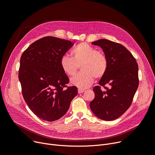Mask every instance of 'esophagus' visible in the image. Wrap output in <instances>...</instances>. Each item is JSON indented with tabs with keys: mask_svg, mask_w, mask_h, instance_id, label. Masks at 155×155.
Returning a JSON list of instances; mask_svg holds the SVG:
<instances>
[{
	"mask_svg": "<svg viewBox=\"0 0 155 155\" xmlns=\"http://www.w3.org/2000/svg\"><path fill=\"white\" fill-rule=\"evenodd\" d=\"M84 91V90L83 89H78V93H79V94L83 93Z\"/></svg>",
	"mask_w": 155,
	"mask_h": 155,
	"instance_id": "obj_1",
	"label": "esophagus"
}]
</instances>
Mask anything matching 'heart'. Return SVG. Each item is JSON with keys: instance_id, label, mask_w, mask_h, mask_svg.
<instances>
[{"instance_id": "b5f03b06", "label": "heart", "mask_w": 155, "mask_h": 155, "mask_svg": "<svg viewBox=\"0 0 155 155\" xmlns=\"http://www.w3.org/2000/svg\"><path fill=\"white\" fill-rule=\"evenodd\" d=\"M71 54L72 57L63 55L60 60V65L68 76H73L81 65L82 71L71 79L73 86L85 89L93 84L94 78L100 79L105 76L108 69V60L104 53L82 43L74 47Z\"/></svg>"}]
</instances>
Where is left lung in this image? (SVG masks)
<instances>
[{"label": "left lung", "instance_id": "8db88e82", "mask_svg": "<svg viewBox=\"0 0 155 155\" xmlns=\"http://www.w3.org/2000/svg\"><path fill=\"white\" fill-rule=\"evenodd\" d=\"M100 47L108 60L105 76L93 88L94 98L90 107L100 119L110 121L120 117L130 107L139 85L138 65L130 51L121 44L106 39L92 42ZM109 87H105L106 84ZM103 86L105 91L101 90Z\"/></svg>", "mask_w": 155, "mask_h": 155}]
</instances>
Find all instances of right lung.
<instances>
[{
  "label": "right lung",
  "instance_id": "obj_1",
  "mask_svg": "<svg viewBox=\"0 0 155 155\" xmlns=\"http://www.w3.org/2000/svg\"><path fill=\"white\" fill-rule=\"evenodd\" d=\"M73 45L69 40L45 36L33 43L21 57L19 79L23 98L44 120L63 117L78 94L77 87L66 86L69 79L60 65L61 57Z\"/></svg>",
  "mask_w": 155,
  "mask_h": 155
}]
</instances>
